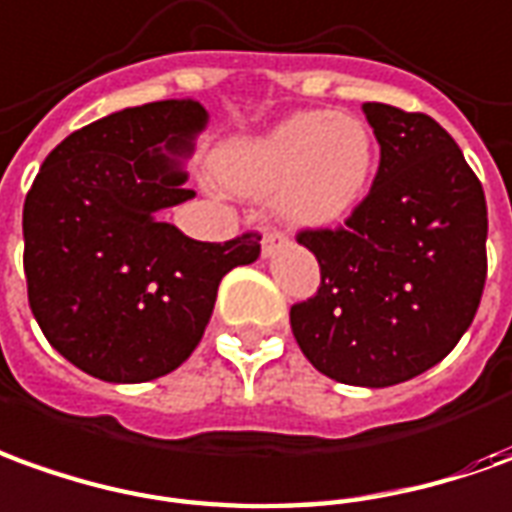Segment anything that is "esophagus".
<instances>
[{"instance_id": "obj_1", "label": "esophagus", "mask_w": 512, "mask_h": 512, "mask_svg": "<svg viewBox=\"0 0 512 512\" xmlns=\"http://www.w3.org/2000/svg\"><path fill=\"white\" fill-rule=\"evenodd\" d=\"M284 242H287V239H284V234H281V231H273V228H267V231H264V236H262V253H264V256H273V250L281 248Z\"/></svg>"}]
</instances>
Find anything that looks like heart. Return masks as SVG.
<instances>
[{
	"label": "heart",
	"mask_w": 512,
	"mask_h": 512,
	"mask_svg": "<svg viewBox=\"0 0 512 512\" xmlns=\"http://www.w3.org/2000/svg\"><path fill=\"white\" fill-rule=\"evenodd\" d=\"M376 161L370 128L343 111H301L276 128L222 147L214 172L245 197L276 195L292 228H331L365 200Z\"/></svg>",
	"instance_id": "heart-1"
}]
</instances>
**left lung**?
<instances>
[{"mask_svg": "<svg viewBox=\"0 0 512 512\" xmlns=\"http://www.w3.org/2000/svg\"><path fill=\"white\" fill-rule=\"evenodd\" d=\"M382 147L343 228L298 231L320 287L290 309L303 357L357 387L424 373L460 343L488 276V206L463 150L432 116L365 102Z\"/></svg>", "mask_w": 512, "mask_h": 512, "instance_id": "8db88e82", "label": "left lung"}]
</instances>
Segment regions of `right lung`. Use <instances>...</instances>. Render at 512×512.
Masks as SVG:
<instances>
[{
	"label": "right lung",
	"mask_w": 512,
	"mask_h": 512,
	"mask_svg": "<svg viewBox=\"0 0 512 512\" xmlns=\"http://www.w3.org/2000/svg\"><path fill=\"white\" fill-rule=\"evenodd\" d=\"M195 100L147 102L66 136L24 200L27 298L49 345L94 379L139 384L195 351L256 231L197 242L161 214L195 197L181 158L206 128Z\"/></svg>",
	"instance_id": "add662e5"
}]
</instances>
